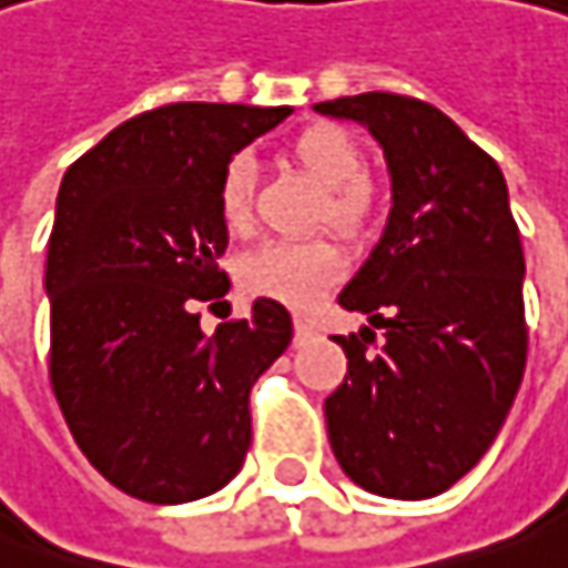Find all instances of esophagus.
Instances as JSON below:
<instances>
[{"label":"esophagus","mask_w":568,"mask_h":568,"mask_svg":"<svg viewBox=\"0 0 568 568\" xmlns=\"http://www.w3.org/2000/svg\"><path fill=\"white\" fill-rule=\"evenodd\" d=\"M294 336H297V343L310 339V336H313V323L304 320V316H297V320H294Z\"/></svg>","instance_id":"34e87169"}]
</instances>
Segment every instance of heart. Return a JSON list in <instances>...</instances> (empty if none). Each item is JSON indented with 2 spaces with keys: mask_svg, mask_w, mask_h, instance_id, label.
I'll return each mask as SVG.
<instances>
[{
  "mask_svg": "<svg viewBox=\"0 0 568 568\" xmlns=\"http://www.w3.org/2000/svg\"><path fill=\"white\" fill-rule=\"evenodd\" d=\"M291 158L329 186V220L355 229L372 210V186L365 181L368 158L345 129L316 122L291 142ZM220 216L229 229H245L252 220V161L245 154L229 158L216 186ZM343 255L323 239H274L252 248L239 277L252 297H267L287 306H313L339 277Z\"/></svg>",
  "mask_w": 568,
  "mask_h": 568,
  "instance_id": "obj_1",
  "label": "heart"
}]
</instances>
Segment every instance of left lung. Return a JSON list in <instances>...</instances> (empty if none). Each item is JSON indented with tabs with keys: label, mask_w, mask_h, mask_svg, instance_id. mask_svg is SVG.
Here are the masks:
<instances>
[{
	"label": "left lung",
	"mask_w": 568,
	"mask_h": 568,
	"mask_svg": "<svg viewBox=\"0 0 568 568\" xmlns=\"http://www.w3.org/2000/svg\"><path fill=\"white\" fill-rule=\"evenodd\" d=\"M382 142L394 186L385 235L339 304L375 329L333 336L348 358L326 397L343 471L420 501L495 443L527 365L524 248L498 161L436 105L397 93L316 102Z\"/></svg>",
	"instance_id": "8db88e82"
}]
</instances>
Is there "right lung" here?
<instances>
[{
    "label": "right lung",
    "mask_w": 568,
    "mask_h": 568,
    "mask_svg": "<svg viewBox=\"0 0 568 568\" xmlns=\"http://www.w3.org/2000/svg\"><path fill=\"white\" fill-rule=\"evenodd\" d=\"M287 115L171 102L112 129L63 174L44 274L51 387L90 466L148 505L196 501L239 475L248 390L294 336L267 297L213 336L196 313L229 294L225 161Z\"/></svg>",
    "instance_id": "obj_1"
}]
</instances>
